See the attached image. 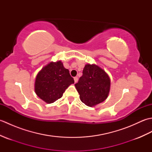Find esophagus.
Instances as JSON below:
<instances>
[{
  "label": "esophagus",
  "mask_w": 152,
  "mask_h": 152,
  "mask_svg": "<svg viewBox=\"0 0 152 152\" xmlns=\"http://www.w3.org/2000/svg\"><path fill=\"white\" fill-rule=\"evenodd\" d=\"M74 82L76 83L77 82H78V77H74Z\"/></svg>",
  "instance_id": "esophagus-1"
}]
</instances>
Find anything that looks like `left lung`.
<instances>
[{
  "instance_id": "left-lung-1",
  "label": "left lung",
  "mask_w": 152,
  "mask_h": 152,
  "mask_svg": "<svg viewBox=\"0 0 152 152\" xmlns=\"http://www.w3.org/2000/svg\"><path fill=\"white\" fill-rule=\"evenodd\" d=\"M75 87L81 101L92 107L107 99L110 79L105 71L96 64H87Z\"/></svg>"
}]
</instances>
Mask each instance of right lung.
<instances>
[{
    "instance_id": "obj_1",
    "label": "right lung",
    "mask_w": 152,
    "mask_h": 152,
    "mask_svg": "<svg viewBox=\"0 0 152 152\" xmlns=\"http://www.w3.org/2000/svg\"><path fill=\"white\" fill-rule=\"evenodd\" d=\"M74 83L69 70L63 66L61 61L50 62L38 73L34 83V91L48 104L62 97L63 93Z\"/></svg>"
}]
</instances>
